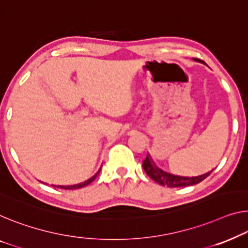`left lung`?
<instances>
[{
	"label": "left lung",
	"instance_id": "left-lung-1",
	"mask_svg": "<svg viewBox=\"0 0 248 248\" xmlns=\"http://www.w3.org/2000/svg\"><path fill=\"white\" fill-rule=\"evenodd\" d=\"M142 167L145 169V171L151 179L158 183L161 186H167V187H186L191 186V185H196L201 183L202 180H204L206 177L210 175V172H207L205 175L198 176V177H191V178H186V177H178L173 176L170 173H167L165 171L160 170L159 168H157L156 166L153 165V162L149 159V157H146V159L142 161Z\"/></svg>",
	"mask_w": 248,
	"mask_h": 248
}]
</instances>
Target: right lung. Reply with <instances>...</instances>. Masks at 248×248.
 I'll use <instances>...</instances> for the list:
<instances>
[{
    "label": "right lung",
    "mask_w": 248,
    "mask_h": 248,
    "mask_svg": "<svg viewBox=\"0 0 248 248\" xmlns=\"http://www.w3.org/2000/svg\"><path fill=\"white\" fill-rule=\"evenodd\" d=\"M100 171V170H99ZM99 171L95 173V175L93 176V177H91L90 179H88V180H86V182L84 183H81V184H78V185H73V186H57V187H61V188H63V189H78V188H81V187H84V186H87V185H89L90 183H92L93 182V180L95 179V177H97V175L99 173ZM55 187V186H54Z\"/></svg>",
    "instance_id": "1"
}]
</instances>
